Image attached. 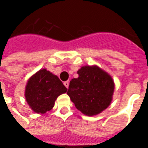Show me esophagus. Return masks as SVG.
<instances>
[{"mask_svg":"<svg viewBox=\"0 0 148 148\" xmlns=\"http://www.w3.org/2000/svg\"><path fill=\"white\" fill-rule=\"evenodd\" d=\"M63 84H64L65 86L66 87V88H68V87H69V84H70V82H69L68 81H66V82H65Z\"/></svg>","mask_w":148,"mask_h":148,"instance_id":"obj_1","label":"esophagus"}]
</instances>
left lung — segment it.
Returning <instances> with one entry per match:
<instances>
[{"label":"left lung","instance_id":"obj_1","mask_svg":"<svg viewBox=\"0 0 148 148\" xmlns=\"http://www.w3.org/2000/svg\"><path fill=\"white\" fill-rule=\"evenodd\" d=\"M77 74V78L71 81L67 94L83 114H99L111 104L114 82L107 72L97 66H82Z\"/></svg>","mask_w":148,"mask_h":148}]
</instances>
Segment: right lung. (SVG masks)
I'll return each mask as SVG.
<instances>
[{
    "instance_id": "right-lung-1",
    "label": "right lung",
    "mask_w": 148,
    "mask_h": 148,
    "mask_svg": "<svg viewBox=\"0 0 148 148\" xmlns=\"http://www.w3.org/2000/svg\"><path fill=\"white\" fill-rule=\"evenodd\" d=\"M67 89L56 75L42 69L28 79L25 87V99L36 113L43 114L54 107L55 100Z\"/></svg>"
}]
</instances>
